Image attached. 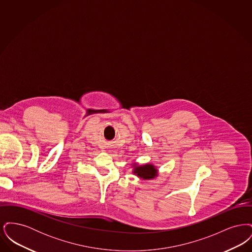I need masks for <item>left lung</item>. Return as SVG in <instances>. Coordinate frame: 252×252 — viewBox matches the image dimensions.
I'll use <instances>...</instances> for the list:
<instances>
[{
    "instance_id": "8db88e82",
    "label": "left lung",
    "mask_w": 252,
    "mask_h": 252,
    "mask_svg": "<svg viewBox=\"0 0 252 252\" xmlns=\"http://www.w3.org/2000/svg\"><path fill=\"white\" fill-rule=\"evenodd\" d=\"M157 169L151 164H145L144 166L135 167L134 174H136L138 177L144 179V180H150L155 177Z\"/></svg>"
}]
</instances>
